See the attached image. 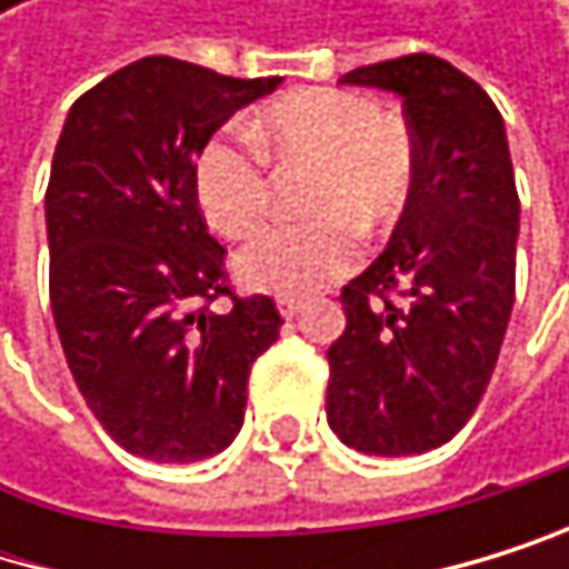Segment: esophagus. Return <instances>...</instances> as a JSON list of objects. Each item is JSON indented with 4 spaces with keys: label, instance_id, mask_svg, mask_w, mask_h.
<instances>
[{
    "label": "esophagus",
    "instance_id": "obj_1",
    "mask_svg": "<svg viewBox=\"0 0 569 569\" xmlns=\"http://www.w3.org/2000/svg\"><path fill=\"white\" fill-rule=\"evenodd\" d=\"M276 307H279L282 317H297V313L303 310V300H297V297H279Z\"/></svg>",
    "mask_w": 569,
    "mask_h": 569
}]
</instances>
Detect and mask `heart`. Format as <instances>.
<instances>
[{
	"mask_svg": "<svg viewBox=\"0 0 569 569\" xmlns=\"http://www.w3.org/2000/svg\"><path fill=\"white\" fill-rule=\"evenodd\" d=\"M246 129L214 136L193 167L204 218L228 238L256 231L269 208L266 157L317 163L303 224H272L238 252V279L276 297H310L351 272L358 231L389 228L417 183L409 129L341 88H300L266 104Z\"/></svg>",
	"mask_w": 569,
	"mask_h": 569,
	"instance_id": "1",
	"label": "heart"
}]
</instances>
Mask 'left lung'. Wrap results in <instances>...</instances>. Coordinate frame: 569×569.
<instances>
[{
    "label": "left lung",
    "instance_id": "1",
    "mask_svg": "<svg viewBox=\"0 0 569 569\" xmlns=\"http://www.w3.org/2000/svg\"><path fill=\"white\" fill-rule=\"evenodd\" d=\"M341 84L402 98L417 183L386 252L341 290L327 423L365 453H423L471 420L516 303L506 122L478 81L433 53L368 63Z\"/></svg>",
    "mask_w": 569,
    "mask_h": 569
}]
</instances>
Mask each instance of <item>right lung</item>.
Listing matches in <instances>:
<instances>
[{"mask_svg":"<svg viewBox=\"0 0 569 569\" xmlns=\"http://www.w3.org/2000/svg\"><path fill=\"white\" fill-rule=\"evenodd\" d=\"M276 84L142 57L84 91L57 139L53 323L88 409L146 461L221 453L242 430L249 371L279 338L269 297L231 293L193 187L208 139ZM221 296L232 307L214 315Z\"/></svg>","mask_w":569,"mask_h":569,"instance_id":"1","label":"right lung"}]
</instances>
